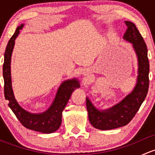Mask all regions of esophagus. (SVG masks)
<instances>
[{
	"label": "esophagus",
	"mask_w": 155,
	"mask_h": 155,
	"mask_svg": "<svg viewBox=\"0 0 155 155\" xmlns=\"http://www.w3.org/2000/svg\"><path fill=\"white\" fill-rule=\"evenodd\" d=\"M83 75L85 76H89V72L87 71V70H85V71L83 72Z\"/></svg>",
	"instance_id": "1"
}]
</instances>
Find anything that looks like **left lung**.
Returning <instances> with one entry per match:
<instances>
[{
	"label": "left lung",
	"instance_id": "8db88e82",
	"mask_svg": "<svg viewBox=\"0 0 155 155\" xmlns=\"http://www.w3.org/2000/svg\"><path fill=\"white\" fill-rule=\"evenodd\" d=\"M127 26L124 39L133 43L138 58L137 83L132 93L121 102L107 110H97L86 98V107L91 124L99 130H112L125 126L133 119L145 101L149 87V61L144 39L137 26L131 21H124Z\"/></svg>",
	"mask_w": 155,
	"mask_h": 155
}]
</instances>
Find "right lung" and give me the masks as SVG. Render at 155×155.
<instances>
[{
	"label": "right lung",
	"mask_w": 155,
	"mask_h": 155,
	"mask_svg": "<svg viewBox=\"0 0 155 155\" xmlns=\"http://www.w3.org/2000/svg\"><path fill=\"white\" fill-rule=\"evenodd\" d=\"M24 25H21L15 30V33L9 40L4 53V62L3 65V76L4 80V97L9 101L8 106L25 127L43 134L54 132L61 124L62 112L68 104L72 93L75 89L79 87V84L76 79H71L61 84L54 102L46 112L40 114H32L27 112L18 105L14 97L11 85L10 61L15 40L19 34Z\"/></svg>",
	"instance_id": "right-lung-1"
}]
</instances>
